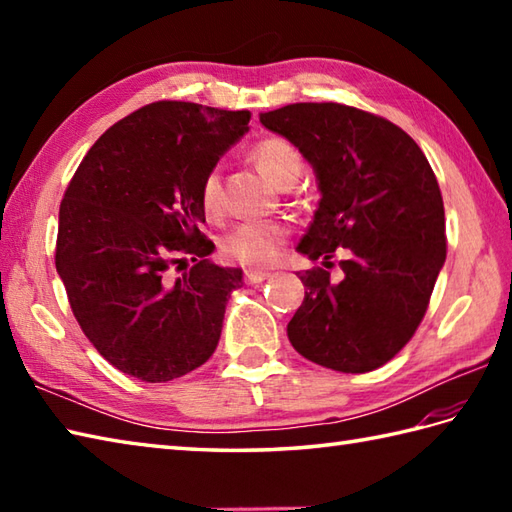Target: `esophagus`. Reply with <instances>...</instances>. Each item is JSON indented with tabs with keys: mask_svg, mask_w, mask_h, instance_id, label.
I'll list each match as a JSON object with an SVG mask.
<instances>
[{
	"mask_svg": "<svg viewBox=\"0 0 512 512\" xmlns=\"http://www.w3.org/2000/svg\"><path fill=\"white\" fill-rule=\"evenodd\" d=\"M268 277H270L268 270H246L248 284H262V281Z\"/></svg>",
	"mask_w": 512,
	"mask_h": 512,
	"instance_id": "1",
	"label": "esophagus"
}]
</instances>
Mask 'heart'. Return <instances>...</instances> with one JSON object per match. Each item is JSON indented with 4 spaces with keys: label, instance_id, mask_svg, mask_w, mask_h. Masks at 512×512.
I'll use <instances>...</instances> for the list:
<instances>
[{
    "label": "heart",
    "instance_id": "heart-1",
    "mask_svg": "<svg viewBox=\"0 0 512 512\" xmlns=\"http://www.w3.org/2000/svg\"><path fill=\"white\" fill-rule=\"evenodd\" d=\"M250 158H253L257 169L277 187H290L303 171V158L299 149L288 143L286 138H262L250 151ZM200 202L206 215L222 213V178L217 169H211L204 176L200 187ZM288 235L290 226L281 220L244 222L224 237L222 250L226 257L235 259L239 264L264 268L275 264L284 255Z\"/></svg>",
    "mask_w": 512,
    "mask_h": 512
}]
</instances>
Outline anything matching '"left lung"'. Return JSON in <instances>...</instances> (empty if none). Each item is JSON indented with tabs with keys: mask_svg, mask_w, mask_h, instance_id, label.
Segmentation results:
<instances>
[{
	"mask_svg": "<svg viewBox=\"0 0 512 512\" xmlns=\"http://www.w3.org/2000/svg\"><path fill=\"white\" fill-rule=\"evenodd\" d=\"M259 121L295 145L317 176L319 209L299 253L331 267L333 250H348L341 282L324 268L299 277L308 290L288 339L334 372H372L409 343L447 259L429 160L394 123L341 103H292Z\"/></svg>",
	"mask_w": 512,
	"mask_h": 512,
	"instance_id": "8db88e82",
	"label": "left lung"
}]
</instances>
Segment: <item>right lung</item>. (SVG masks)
I'll use <instances>...</instances> for the list:
<instances>
[{"instance_id":"right-lung-1","label":"right lung","mask_w":512,"mask_h":512,"mask_svg":"<svg viewBox=\"0 0 512 512\" xmlns=\"http://www.w3.org/2000/svg\"><path fill=\"white\" fill-rule=\"evenodd\" d=\"M248 121L246 110L151 103L107 129L70 180L54 264L81 330L127 376L167 383L215 352L244 281L206 259L200 187ZM173 254L196 264L173 278Z\"/></svg>"}]
</instances>
